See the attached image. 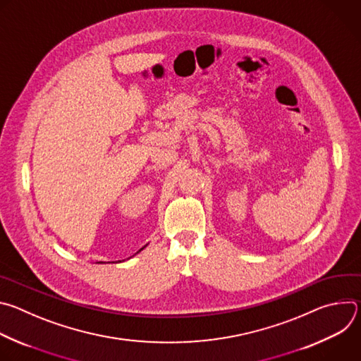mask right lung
I'll use <instances>...</instances> for the list:
<instances>
[{
	"instance_id": "obj_1",
	"label": "right lung",
	"mask_w": 361,
	"mask_h": 361,
	"mask_svg": "<svg viewBox=\"0 0 361 361\" xmlns=\"http://www.w3.org/2000/svg\"><path fill=\"white\" fill-rule=\"evenodd\" d=\"M141 250H142V248H141Z\"/></svg>"
}]
</instances>
